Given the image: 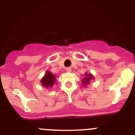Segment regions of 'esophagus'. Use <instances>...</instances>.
<instances>
[{"instance_id": "esophagus-1", "label": "esophagus", "mask_w": 135, "mask_h": 135, "mask_svg": "<svg viewBox=\"0 0 135 135\" xmlns=\"http://www.w3.org/2000/svg\"><path fill=\"white\" fill-rule=\"evenodd\" d=\"M66 71H68V72H70V71H71V68H70V67H68L66 68Z\"/></svg>"}]
</instances>
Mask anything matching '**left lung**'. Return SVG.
<instances>
[{"instance_id":"8db88e82","label":"left lung","mask_w":135,"mask_h":135,"mask_svg":"<svg viewBox=\"0 0 135 135\" xmlns=\"http://www.w3.org/2000/svg\"><path fill=\"white\" fill-rule=\"evenodd\" d=\"M84 75H85V77L83 78L82 82V83L86 86L87 85V84H89V82H90L92 79H94V78H93V76L92 74H88L87 73H86Z\"/></svg>"}]
</instances>
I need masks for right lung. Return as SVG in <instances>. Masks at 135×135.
<instances>
[{
  "mask_svg": "<svg viewBox=\"0 0 135 135\" xmlns=\"http://www.w3.org/2000/svg\"><path fill=\"white\" fill-rule=\"evenodd\" d=\"M40 82L43 86L46 88H51L55 82V76L51 73V71H47Z\"/></svg>",
  "mask_w": 135,
  "mask_h": 135,
  "instance_id": "1",
  "label": "right lung"
}]
</instances>
